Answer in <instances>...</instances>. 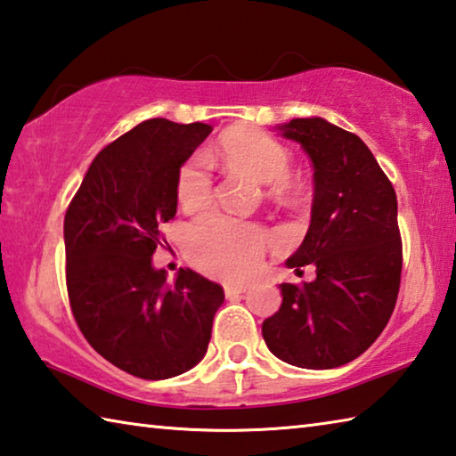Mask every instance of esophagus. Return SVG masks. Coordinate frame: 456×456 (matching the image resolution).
Listing matches in <instances>:
<instances>
[{"instance_id": "34e87169", "label": "esophagus", "mask_w": 456, "mask_h": 456, "mask_svg": "<svg viewBox=\"0 0 456 456\" xmlns=\"http://www.w3.org/2000/svg\"><path fill=\"white\" fill-rule=\"evenodd\" d=\"M223 289H225V297H227V299H231V297L245 293V291H247V285H245V283H227Z\"/></svg>"}]
</instances>
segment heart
I'll return each instance as SVG.
<instances>
[{"mask_svg":"<svg viewBox=\"0 0 456 456\" xmlns=\"http://www.w3.org/2000/svg\"><path fill=\"white\" fill-rule=\"evenodd\" d=\"M207 163H221L243 171L261 185H271L275 200H293L297 185L291 181V153L265 131L237 127L223 134L215 149L187 159L177 173V201L185 211H200L211 201V175ZM187 253L197 267L217 277H249L263 256L259 229L223 215H207L187 231Z\"/></svg>","mask_w":456,"mask_h":456,"instance_id":"heart-1","label":"heart"}]
</instances>
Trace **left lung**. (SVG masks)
Here are the masks:
<instances>
[{
    "mask_svg": "<svg viewBox=\"0 0 456 456\" xmlns=\"http://www.w3.org/2000/svg\"><path fill=\"white\" fill-rule=\"evenodd\" d=\"M313 165L311 223L285 265H314L311 283H281L279 311L263 321L277 359L301 369H335L365 353L391 319L403 249L396 193L359 135L322 118L275 126Z\"/></svg>",
    "mask_w": 456,
    "mask_h": 456,
    "instance_id": "1",
    "label": "left lung"
}]
</instances>
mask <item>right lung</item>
<instances>
[{
    "instance_id": "add662e5",
    "label": "right lung",
    "mask_w": 456,
    "mask_h": 456,
    "mask_svg": "<svg viewBox=\"0 0 456 456\" xmlns=\"http://www.w3.org/2000/svg\"><path fill=\"white\" fill-rule=\"evenodd\" d=\"M207 123L155 118L97 153L63 221L65 277L87 343L129 375L161 380L200 362L223 287L191 269H155L161 223L177 213V173Z\"/></svg>"
}]
</instances>
